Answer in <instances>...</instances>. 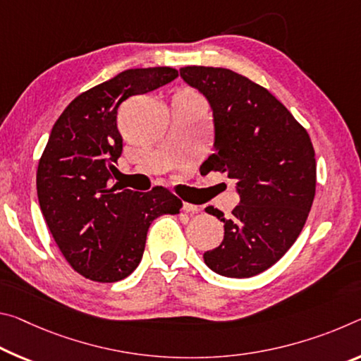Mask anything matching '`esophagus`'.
Wrapping results in <instances>:
<instances>
[{
    "mask_svg": "<svg viewBox=\"0 0 361 361\" xmlns=\"http://www.w3.org/2000/svg\"><path fill=\"white\" fill-rule=\"evenodd\" d=\"M183 210H185V212H190V214H196V212H199L201 209H199V205H194V204H190V202H185V204H183Z\"/></svg>",
    "mask_w": 361,
    "mask_h": 361,
    "instance_id": "34e87169",
    "label": "esophagus"
}]
</instances>
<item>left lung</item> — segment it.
<instances>
[{
	"mask_svg": "<svg viewBox=\"0 0 361 361\" xmlns=\"http://www.w3.org/2000/svg\"><path fill=\"white\" fill-rule=\"evenodd\" d=\"M180 75L209 101L215 152L209 170L236 181L239 204L225 219L219 247L204 262L228 278H250L288 252L304 228L317 186V162L307 130L270 91L221 67L190 66Z\"/></svg>",
	"mask_w": 361,
	"mask_h": 361,
	"instance_id": "left-lung-1",
	"label": "left lung"
}]
</instances>
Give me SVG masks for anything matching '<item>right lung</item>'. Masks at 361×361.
Masks as SVG:
<instances>
[{
	"mask_svg": "<svg viewBox=\"0 0 361 361\" xmlns=\"http://www.w3.org/2000/svg\"><path fill=\"white\" fill-rule=\"evenodd\" d=\"M178 77L171 67L128 68L77 96L51 130L38 162L39 209L71 267L98 283H116L140 265L147 230L183 202L162 186L136 192L112 186L123 140L117 111L125 99Z\"/></svg>",
	"mask_w": 361,
	"mask_h": 361,
	"instance_id": "1",
	"label": "right lung"
}]
</instances>
